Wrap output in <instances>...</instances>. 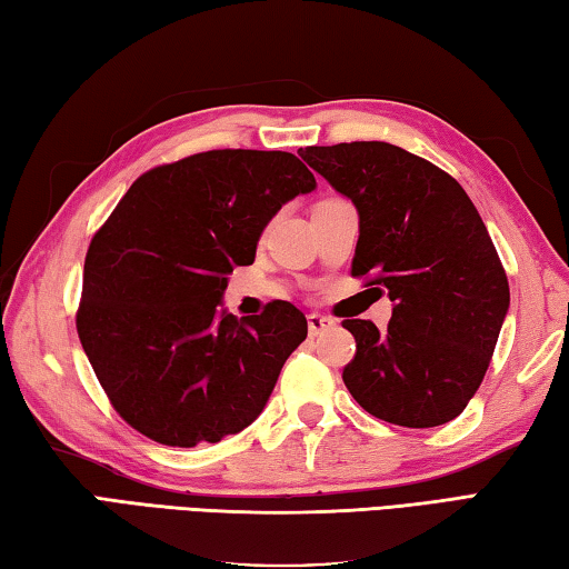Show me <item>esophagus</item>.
<instances>
[{
	"instance_id": "obj_1",
	"label": "esophagus",
	"mask_w": 569,
	"mask_h": 569,
	"mask_svg": "<svg viewBox=\"0 0 569 569\" xmlns=\"http://www.w3.org/2000/svg\"><path fill=\"white\" fill-rule=\"evenodd\" d=\"M307 325H309V335L319 337V335H325V331H329L331 327H335L337 321L331 319V317H325V315H317L315 312V315L307 317Z\"/></svg>"
}]
</instances>
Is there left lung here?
Wrapping results in <instances>:
<instances>
[{
	"mask_svg": "<svg viewBox=\"0 0 569 569\" xmlns=\"http://www.w3.org/2000/svg\"><path fill=\"white\" fill-rule=\"evenodd\" d=\"M359 212L351 274L389 295L383 331L345 319L357 353L345 367L363 411L431 428L463 413L483 381L510 287L478 210L458 180L399 146L353 141L299 151Z\"/></svg>",
	"mask_w": 569,
	"mask_h": 569,
	"instance_id": "obj_1",
	"label": "left lung"
}]
</instances>
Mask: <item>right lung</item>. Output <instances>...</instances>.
<instances>
[{
    "label": "right lung",
    "mask_w": 569,
    "mask_h": 569,
    "mask_svg": "<svg viewBox=\"0 0 569 569\" xmlns=\"http://www.w3.org/2000/svg\"><path fill=\"white\" fill-rule=\"evenodd\" d=\"M317 188L284 151H208L148 170L93 234L77 312L81 347L113 409L163 446L240 433L307 339L295 305L220 309L277 210Z\"/></svg>",
    "instance_id": "add662e5"
}]
</instances>
